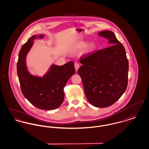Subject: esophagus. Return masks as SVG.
<instances>
[{
    "label": "esophagus",
    "mask_w": 149,
    "mask_h": 149,
    "mask_svg": "<svg viewBox=\"0 0 149 149\" xmlns=\"http://www.w3.org/2000/svg\"><path fill=\"white\" fill-rule=\"evenodd\" d=\"M79 67H80V65H79V64H78V63H75V69L76 71H78V69L79 68Z\"/></svg>",
    "instance_id": "1"
}]
</instances>
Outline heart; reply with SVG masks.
Instances as JSON below:
<instances>
[{
    "instance_id": "obj_1",
    "label": "heart",
    "mask_w": 149,
    "mask_h": 149,
    "mask_svg": "<svg viewBox=\"0 0 149 149\" xmlns=\"http://www.w3.org/2000/svg\"><path fill=\"white\" fill-rule=\"evenodd\" d=\"M85 46V43H81V45H80V46H81V47H84ZM95 48V43H89V45L88 46V50H89V51H92V50H94Z\"/></svg>"
}]
</instances>
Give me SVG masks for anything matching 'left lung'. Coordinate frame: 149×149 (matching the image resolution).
<instances>
[{
  "label": "left lung",
  "instance_id": "left-lung-1",
  "mask_svg": "<svg viewBox=\"0 0 149 149\" xmlns=\"http://www.w3.org/2000/svg\"><path fill=\"white\" fill-rule=\"evenodd\" d=\"M98 35L112 46L80 57L83 65L78 72L88 100L93 106L104 108L112 105L125 92L128 61L124 46L113 32L104 31Z\"/></svg>",
  "mask_w": 149,
  "mask_h": 149
}]
</instances>
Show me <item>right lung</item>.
Returning a JSON list of instances; mask_svg holds the SVG:
<instances>
[{"label":"right lung","mask_w":149,"mask_h":149,"mask_svg":"<svg viewBox=\"0 0 149 149\" xmlns=\"http://www.w3.org/2000/svg\"><path fill=\"white\" fill-rule=\"evenodd\" d=\"M43 37V35L32 36L22 46L17 64V74L25 98L39 109L53 110L63 103L64 86L74 74L75 68L74 62L70 61L62 66L51 65L42 78L31 75L26 66V56L33 45V41Z\"/></svg>","instance_id":"add662e5"}]
</instances>
